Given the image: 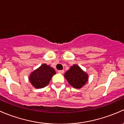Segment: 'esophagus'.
I'll list each match as a JSON object with an SVG mask.
<instances>
[{
	"label": "esophagus",
	"mask_w": 124,
	"mask_h": 124,
	"mask_svg": "<svg viewBox=\"0 0 124 124\" xmlns=\"http://www.w3.org/2000/svg\"><path fill=\"white\" fill-rule=\"evenodd\" d=\"M58 72L59 73L62 74V73H63L64 72V70H58Z\"/></svg>",
	"instance_id": "obj_1"
}]
</instances>
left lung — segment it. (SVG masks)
<instances>
[{"instance_id": "obj_1", "label": "left lung", "mask_w": 124, "mask_h": 124, "mask_svg": "<svg viewBox=\"0 0 124 124\" xmlns=\"http://www.w3.org/2000/svg\"><path fill=\"white\" fill-rule=\"evenodd\" d=\"M64 77L69 84L75 88H80L84 86L88 81V75L77 65L71 66L66 71Z\"/></svg>"}]
</instances>
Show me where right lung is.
Masks as SVG:
<instances>
[{"mask_svg":"<svg viewBox=\"0 0 124 124\" xmlns=\"http://www.w3.org/2000/svg\"><path fill=\"white\" fill-rule=\"evenodd\" d=\"M55 73V71L53 68L46 64H43L39 68L31 73L29 81L33 86L36 88H42L49 84L52 77Z\"/></svg>","mask_w":124,"mask_h":124,"instance_id":"obj_1","label":"right lung"}]
</instances>
